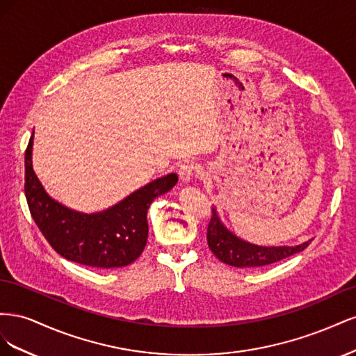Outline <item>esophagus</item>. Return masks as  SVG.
Here are the masks:
<instances>
[{"label":"esophagus","mask_w":356,"mask_h":356,"mask_svg":"<svg viewBox=\"0 0 356 356\" xmlns=\"http://www.w3.org/2000/svg\"><path fill=\"white\" fill-rule=\"evenodd\" d=\"M199 172V166L195 161H184V163H181L178 168V175L181 178V181L188 182L193 177H195Z\"/></svg>","instance_id":"obj_1"}]
</instances>
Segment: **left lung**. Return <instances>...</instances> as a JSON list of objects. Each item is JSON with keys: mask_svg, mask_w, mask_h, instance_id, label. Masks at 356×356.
<instances>
[{"mask_svg": "<svg viewBox=\"0 0 356 356\" xmlns=\"http://www.w3.org/2000/svg\"><path fill=\"white\" fill-rule=\"evenodd\" d=\"M208 245L213 255L221 260L222 263L233 266V267H242V268H251V267H261L272 264L276 261H281L284 258H288L297 252L305 251L309 246V242H305L297 246H257L252 243H248L238 236H234L232 232L224 227L217 211L212 209V217L208 224Z\"/></svg>", "mask_w": 356, "mask_h": 356, "instance_id": "8db88e82", "label": "left lung"}]
</instances>
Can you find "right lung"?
<instances>
[{"label": "right lung", "mask_w": 356, "mask_h": 356, "mask_svg": "<svg viewBox=\"0 0 356 356\" xmlns=\"http://www.w3.org/2000/svg\"><path fill=\"white\" fill-rule=\"evenodd\" d=\"M34 132L25 152V196L40 232L59 255L98 268L124 267L143 254L148 239L147 212L153 200L177 184L169 174L136 190L115 207L98 213H80L51 200L32 170Z\"/></svg>", "instance_id": "right-lung-1"}]
</instances>
